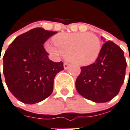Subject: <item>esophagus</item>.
<instances>
[{"instance_id": "esophagus-1", "label": "esophagus", "mask_w": 130, "mask_h": 130, "mask_svg": "<svg viewBox=\"0 0 130 130\" xmlns=\"http://www.w3.org/2000/svg\"><path fill=\"white\" fill-rule=\"evenodd\" d=\"M63 66H64V69H65V70H68V68H69V67L70 66V63H68V62H64Z\"/></svg>"}]
</instances>
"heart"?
<instances>
[{"instance_id":"1","label":"heart","mask_w":130,"mask_h":130,"mask_svg":"<svg viewBox=\"0 0 130 130\" xmlns=\"http://www.w3.org/2000/svg\"><path fill=\"white\" fill-rule=\"evenodd\" d=\"M53 42L45 44L48 52L56 57L64 56L80 66L94 63L101 52V40L92 33H60L54 36Z\"/></svg>"}]
</instances>
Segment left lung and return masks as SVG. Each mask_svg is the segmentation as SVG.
Listing matches in <instances>:
<instances>
[{"instance_id":"left-lung-1","label":"left lung","mask_w":130,"mask_h":130,"mask_svg":"<svg viewBox=\"0 0 130 130\" xmlns=\"http://www.w3.org/2000/svg\"><path fill=\"white\" fill-rule=\"evenodd\" d=\"M126 67L121 48L112 41H107L102 46L98 59L91 65L80 68L81 72L76 80V90L86 99L95 103L109 101L119 94L125 80Z\"/></svg>"}]
</instances>
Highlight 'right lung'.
<instances>
[{"label":"right lung","mask_w":130,"mask_h":130,"mask_svg":"<svg viewBox=\"0 0 130 130\" xmlns=\"http://www.w3.org/2000/svg\"><path fill=\"white\" fill-rule=\"evenodd\" d=\"M56 33L41 27L32 29L17 36L4 54L3 74L7 86L22 103L34 104L50 96L56 75L64 70L62 61L49 59L43 46Z\"/></svg>","instance_id":"add662e5"}]
</instances>
